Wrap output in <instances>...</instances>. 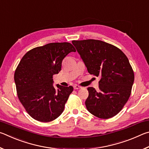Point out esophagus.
<instances>
[{"instance_id": "obj_1", "label": "esophagus", "mask_w": 149, "mask_h": 149, "mask_svg": "<svg viewBox=\"0 0 149 149\" xmlns=\"http://www.w3.org/2000/svg\"><path fill=\"white\" fill-rule=\"evenodd\" d=\"M74 89H81V87H80L79 85H74Z\"/></svg>"}]
</instances>
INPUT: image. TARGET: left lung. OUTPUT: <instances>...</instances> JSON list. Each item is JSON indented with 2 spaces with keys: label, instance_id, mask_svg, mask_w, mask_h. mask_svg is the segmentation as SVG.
Returning <instances> with one entry per match:
<instances>
[{
  "label": "left lung",
  "instance_id": "1",
  "mask_svg": "<svg viewBox=\"0 0 149 149\" xmlns=\"http://www.w3.org/2000/svg\"><path fill=\"white\" fill-rule=\"evenodd\" d=\"M88 72L100 76L99 89L88 87L87 110L101 119L119 113L130 97L134 73L125 54L116 47L95 39L73 41Z\"/></svg>",
  "mask_w": 149,
  "mask_h": 149
}]
</instances>
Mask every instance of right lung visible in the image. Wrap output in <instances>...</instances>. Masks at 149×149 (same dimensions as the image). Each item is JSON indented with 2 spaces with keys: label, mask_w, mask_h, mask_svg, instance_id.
I'll list each match as a JSON object with an SVG mask.
<instances>
[{
  "label": "right lung",
  "mask_w": 149,
  "mask_h": 149,
  "mask_svg": "<svg viewBox=\"0 0 149 149\" xmlns=\"http://www.w3.org/2000/svg\"><path fill=\"white\" fill-rule=\"evenodd\" d=\"M75 51L70 42H52L30 50L20 60L14 74L17 97L33 119L51 122L64 111L74 88H55L52 76L61 70L63 59Z\"/></svg>",
  "instance_id": "right-lung-1"
}]
</instances>
